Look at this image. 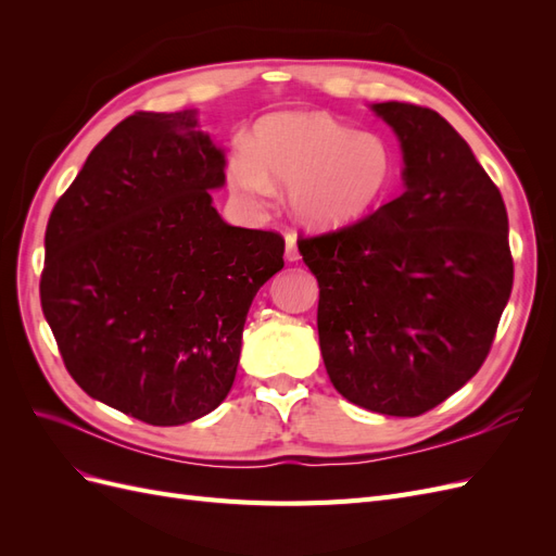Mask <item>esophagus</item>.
Segmentation results:
<instances>
[{"instance_id": "esophagus-1", "label": "esophagus", "mask_w": 556, "mask_h": 556, "mask_svg": "<svg viewBox=\"0 0 556 556\" xmlns=\"http://www.w3.org/2000/svg\"><path fill=\"white\" fill-rule=\"evenodd\" d=\"M285 260H288V262H296V260H299L296 233H292V231L285 233Z\"/></svg>"}]
</instances>
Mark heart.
<instances>
[{"mask_svg": "<svg viewBox=\"0 0 556 556\" xmlns=\"http://www.w3.org/2000/svg\"><path fill=\"white\" fill-rule=\"evenodd\" d=\"M396 176L392 143L327 113H276L252 134V148L229 160V182L252 201L276 194L274 180L290 182L301 220L336 229L362 220L390 192Z\"/></svg>", "mask_w": 556, "mask_h": 556, "instance_id": "obj_1", "label": "heart"}]
</instances>
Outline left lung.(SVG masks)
Instances as JSON below:
<instances>
[{
	"label": "left lung",
	"instance_id": "obj_1",
	"mask_svg": "<svg viewBox=\"0 0 556 556\" xmlns=\"http://www.w3.org/2000/svg\"><path fill=\"white\" fill-rule=\"evenodd\" d=\"M406 190L336 231L301 237L319 285L329 380L366 410L417 417L478 374L513 290L508 213L445 117L384 102Z\"/></svg>",
	"mask_w": 556,
	"mask_h": 556
}]
</instances>
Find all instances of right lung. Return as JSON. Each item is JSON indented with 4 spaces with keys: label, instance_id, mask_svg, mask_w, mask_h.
I'll return each instance as SVG.
<instances>
[{
    "label": "right lung",
    "instance_id": "right-lung-1",
    "mask_svg": "<svg viewBox=\"0 0 556 556\" xmlns=\"http://www.w3.org/2000/svg\"><path fill=\"white\" fill-rule=\"evenodd\" d=\"M225 155L194 111H139L94 146L50 213L41 308L66 371L153 427L215 410L248 308L285 266L276 231L227 225Z\"/></svg>",
    "mask_w": 556,
    "mask_h": 556
}]
</instances>
